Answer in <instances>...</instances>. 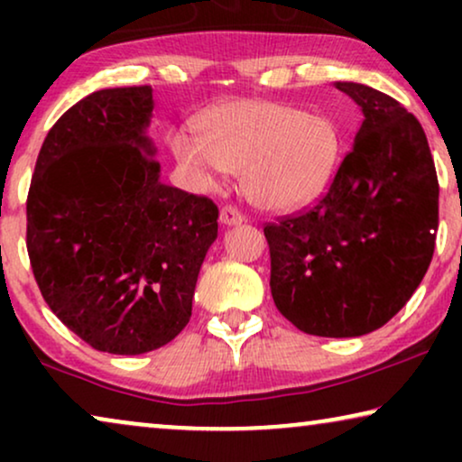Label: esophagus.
<instances>
[{
    "label": "esophagus",
    "instance_id": "esophagus-1",
    "mask_svg": "<svg viewBox=\"0 0 462 462\" xmlns=\"http://www.w3.org/2000/svg\"><path fill=\"white\" fill-rule=\"evenodd\" d=\"M244 220V214L237 210V208L233 206H223V210H220V223L225 226H236Z\"/></svg>",
    "mask_w": 462,
    "mask_h": 462
}]
</instances>
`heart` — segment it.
<instances>
[{
    "mask_svg": "<svg viewBox=\"0 0 462 462\" xmlns=\"http://www.w3.org/2000/svg\"><path fill=\"white\" fill-rule=\"evenodd\" d=\"M199 138L172 136V151L201 187L217 185L223 170L239 172L252 204L271 212L313 201L332 180L340 132L330 117L271 100H229L206 111Z\"/></svg>",
    "mask_w": 462,
    "mask_h": 462,
    "instance_id": "obj_1",
    "label": "heart"
}]
</instances>
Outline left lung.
Listing matches in <instances>:
<instances>
[{"instance_id": "left-lung-1", "label": "left lung", "mask_w": 462, "mask_h": 462, "mask_svg": "<svg viewBox=\"0 0 462 462\" xmlns=\"http://www.w3.org/2000/svg\"><path fill=\"white\" fill-rule=\"evenodd\" d=\"M364 122L324 198L264 226L271 294L315 337L374 332L425 277L438 233L439 185L425 130L395 98L337 81Z\"/></svg>"}]
</instances>
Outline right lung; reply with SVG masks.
<instances>
[{
	"instance_id": "right-lung-1",
	"label": "right lung",
	"mask_w": 462,
	"mask_h": 462,
	"mask_svg": "<svg viewBox=\"0 0 462 462\" xmlns=\"http://www.w3.org/2000/svg\"><path fill=\"white\" fill-rule=\"evenodd\" d=\"M151 86L75 103L48 132L27 198V250L43 300L94 349L141 356L191 318L218 236L212 199L160 180Z\"/></svg>"
}]
</instances>
